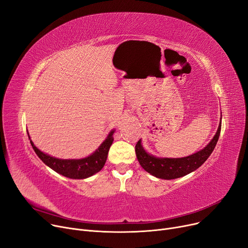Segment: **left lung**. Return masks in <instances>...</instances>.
Instances as JSON below:
<instances>
[{"label": "left lung", "mask_w": 248, "mask_h": 248, "mask_svg": "<svg viewBox=\"0 0 248 248\" xmlns=\"http://www.w3.org/2000/svg\"><path fill=\"white\" fill-rule=\"evenodd\" d=\"M222 115V114H221ZM221 120L217 132L213 139L210 140L204 149L200 150L197 153L183 158H159L149 154L144 147L141 146V140H140L136 145V155L140 165L145 171L155 176V178H160L164 180H172L184 177L202 166L205 161L209 158L212 154L221 131Z\"/></svg>", "instance_id": "left-lung-1"}]
</instances>
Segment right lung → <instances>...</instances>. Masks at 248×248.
Here are the masks:
<instances>
[{
	"label": "right lung",
	"instance_id": "add662e5",
	"mask_svg": "<svg viewBox=\"0 0 248 248\" xmlns=\"http://www.w3.org/2000/svg\"><path fill=\"white\" fill-rule=\"evenodd\" d=\"M115 129H111L102 144L88 157L82 159H58L39 150L28 137L31 146L40 160L56 173L70 179H86L98 173L107 162L110 146L113 141Z\"/></svg>",
	"mask_w": 248,
	"mask_h": 248
}]
</instances>
